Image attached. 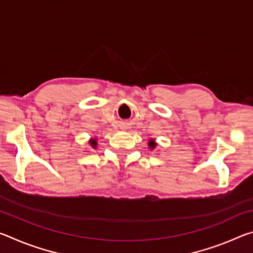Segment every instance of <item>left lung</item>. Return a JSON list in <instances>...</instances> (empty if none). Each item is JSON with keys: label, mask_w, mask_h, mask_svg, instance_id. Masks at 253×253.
<instances>
[{"label": "left lung", "mask_w": 253, "mask_h": 253, "mask_svg": "<svg viewBox=\"0 0 253 253\" xmlns=\"http://www.w3.org/2000/svg\"><path fill=\"white\" fill-rule=\"evenodd\" d=\"M149 146H151V148H154L155 147V143H154L153 140H151V142H149Z\"/></svg>", "instance_id": "obj_1"}]
</instances>
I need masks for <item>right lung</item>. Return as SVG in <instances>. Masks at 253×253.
Returning a JSON list of instances; mask_svg holds the SVG:
<instances>
[{
    "label": "right lung",
    "instance_id": "right-lung-1",
    "mask_svg": "<svg viewBox=\"0 0 253 253\" xmlns=\"http://www.w3.org/2000/svg\"><path fill=\"white\" fill-rule=\"evenodd\" d=\"M90 144L92 145V147H96V144H97V142H96V140H95V139H92V140H91V142H90Z\"/></svg>",
    "mask_w": 253,
    "mask_h": 253
}]
</instances>
